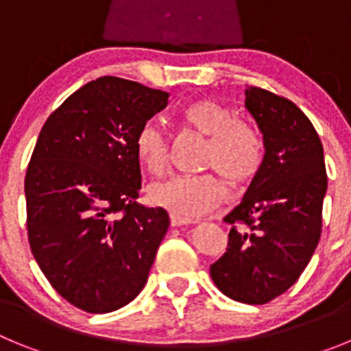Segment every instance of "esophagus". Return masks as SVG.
Returning <instances> with one entry per match:
<instances>
[{"label":"esophagus","instance_id":"obj_1","mask_svg":"<svg viewBox=\"0 0 351 351\" xmlns=\"http://www.w3.org/2000/svg\"><path fill=\"white\" fill-rule=\"evenodd\" d=\"M170 223H172V226H184V225H190V223H193L191 219H184V218H179V216H170Z\"/></svg>","mask_w":351,"mask_h":351}]
</instances>
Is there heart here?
<instances>
[{"label":"heart","instance_id":"1","mask_svg":"<svg viewBox=\"0 0 351 351\" xmlns=\"http://www.w3.org/2000/svg\"><path fill=\"white\" fill-rule=\"evenodd\" d=\"M182 121L207 141L204 165L213 167L230 184H243L255 178L263 161L262 138L255 130L225 105L198 100L182 110ZM135 154L149 173L160 176L169 163L167 138L160 126L145 123L135 135ZM149 202L173 216L193 219L209 213L223 200V186L214 173L172 176L154 182L147 191Z\"/></svg>","mask_w":351,"mask_h":351}]
</instances>
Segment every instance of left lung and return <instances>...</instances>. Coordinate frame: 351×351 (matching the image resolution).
I'll return each mask as SVG.
<instances>
[{"instance_id": "left-lung-1", "label": "left lung", "mask_w": 351, "mask_h": 351, "mask_svg": "<svg viewBox=\"0 0 351 351\" xmlns=\"http://www.w3.org/2000/svg\"><path fill=\"white\" fill-rule=\"evenodd\" d=\"M244 107L265 154L241 204L225 216L246 228H232L210 278L237 302L265 304L299 280L318 246L327 172L320 137L295 104L250 88Z\"/></svg>"}]
</instances>
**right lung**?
I'll return each mask as SVG.
<instances>
[{"instance_id": "obj_1", "label": "right lung", "mask_w": 351, "mask_h": 351, "mask_svg": "<svg viewBox=\"0 0 351 351\" xmlns=\"http://www.w3.org/2000/svg\"><path fill=\"white\" fill-rule=\"evenodd\" d=\"M169 93L100 77L51 114L24 181L31 253L61 297L88 313L132 302L170 219L138 206L135 135Z\"/></svg>"}]
</instances>
